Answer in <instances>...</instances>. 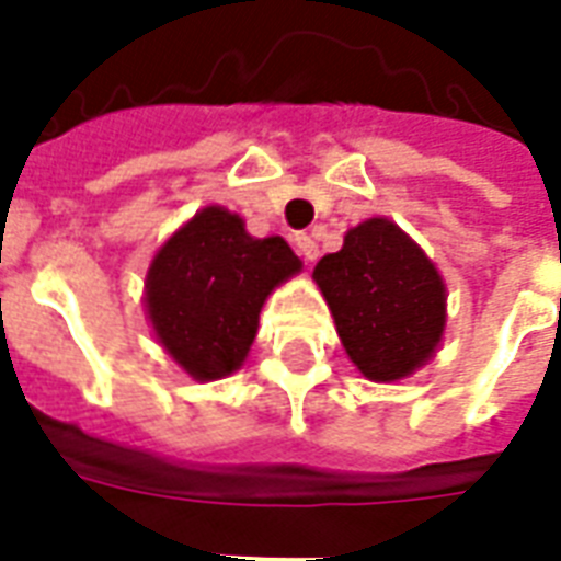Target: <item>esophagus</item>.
I'll list each match as a JSON object with an SVG mask.
<instances>
[{
  "mask_svg": "<svg viewBox=\"0 0 561 561\" xmlns=\"http://www.w3.org/2000/svg\"><path fill=\"white\" fill-rule=\"evenodd\" d=\"M294 249H297V255L304 257V261H316L318 257V243L309 233H294Z\"/></svg>",
  "mask_w": 561,
  "mask_h": 561,
  "instance_id": "obj_1",
  "label": "esophagus"
}]
</instances>
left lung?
Here are the masks:
<instances>
[{"label": "left lung", "mask_w": 561, "mask_h": 561, "mask_svg": "<svg viewBox=\"0 0 561 561\" xmlns=\"http://www.w3.org/2000/svg\"><path fill=\"white\" fill-rule=\"evenodd\" d=\"M316 282L352 364L373 381H397L430 360L445 330V285L433 261L388 219L345 233Z\"/></svg>", "instance_id": "obj_1"}]
</instances>
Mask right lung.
<instances>
[{"label": "right lung", "instance_id": "add662e5", "mask_svg": "<svg viewBox=\"0 0 561 561\" xmlns=\"http://www.w3.org/2000/svg\"><path fill=\"white\" fill-rule=\"evenodd\" d=\"M297 270L300 257L282 237L255 240L240 216L201 209L149 264L152 330L192 378L228 376L249 354L267 294Z\"/></svg>", "mask_w": 561, "mask_h": 561}]
</instances>
